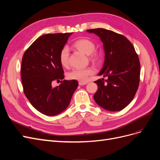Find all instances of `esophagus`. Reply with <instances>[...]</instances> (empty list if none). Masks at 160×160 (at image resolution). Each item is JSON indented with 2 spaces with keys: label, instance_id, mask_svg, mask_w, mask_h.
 <instances>
[{
  "label": "esophagus",
  "instance_id": "1",
  "mask_svg": "<svg viewBox=\"0 0 160 160\" xmlns=\"http://www.w3.org/2000/svg\"><path fill=\"white\" fill-rule=\"evenodd\" d=\"M87 83V82H82V81H79V85H86Z\"/></svg>",
  "mask_w": 160,
  "mask_h": 160
}]
</instances>
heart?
Listing matches in <instances>:
<instances>
[{
    "mask_svg": "<svg viewBox=\"0 0 160 160\" xmlns=\"http://www.w3.org/2000/svg\"><path fill=\"white\" fill-rule=\"evenodd\" d=\"M73 47L87 55H89L92 60H98V55L95 52H93L95 50V45L93 41L87 38H81L76 41L73 43ZM69 49L67 46L62 48L59 54V61L62 66L67 67L69 64ZM94 73V69L91 67L83 69H73L67 73V78L70 80H75L78 81L85 82L88 81L89 75Z\"/></svg>",
    "mask_w": 160,
    "mask_h": 160,
    "instance_id": "heart-1",
    "label": "heart"
}]
</instances>
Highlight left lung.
Masks as SVG:
<instances>
[{
	"mask_svg": "<svg viewBox=\"0 0 160 160\" xmlns=\"http://www.w3.org/2000/svg\"><path fill=\"white\" fill-rule=\"evenodd\" d=\"M87 32L95 34L103 43L105 61L98 75L108 77L95 81L98 89L93 98L97 104L106 110H122L133 100L138 88V56L133 45L123 35L101 28Z\"/></svg>",
	"mask_w": 160,
	"mask_h": 160,
	"instance_id": "1",
	"label": "left lung"
}]
</instances>
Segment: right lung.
<instances>
[{"mask_svg": "<svg viewBox=\"0 0 160 160\" xmlns=\"http://www.w3.org/2000/svg\"><path fill=\"white\" fill-rule=\"evenodd\" d=\"M72 32L47 34L38 37L24 53L21 64L23 90L31 105L41 113L54 116L65 111L78 87L64 80L56 88L53 81L64 79L60 52Z\"/></svg>", "mask_w": 160, "mask_h": 160, "instance_id": "1", "label": "right lung"}]
</instances>
